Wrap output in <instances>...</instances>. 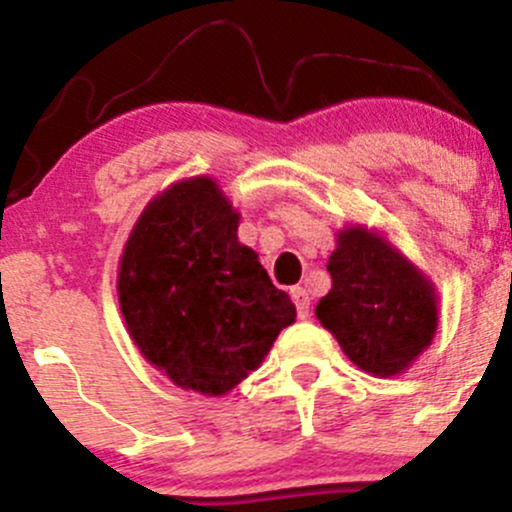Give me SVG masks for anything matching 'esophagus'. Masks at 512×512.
<instances>
[{
  "mask_svg": "<svg viewBox=\"0 0 512 512\" xmlns=\"http://www.w3.org/2000/svg\"><path fill=\"white\" fill-rule=\"evenodd\" d=\"M292 299L297 304V314L299 319H307L309 317V294L304 287H294L292 289Z\"/></svg>",
  "mask_w": 512,
  "mask_h": 512,
  "instance_id": "1",
  "label": "esophagus"
}]
</instances>
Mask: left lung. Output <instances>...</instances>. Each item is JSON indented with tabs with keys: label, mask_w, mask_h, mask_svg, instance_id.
Instances as JSON below:
<instances>
[{
	"label": "left lung",
	"mask_w": 512,
	"mask_h": 512,
	"mask_svg": "<svg viewBox=\"0 0 512 512\" xmlns=\"http://www.w3.org/2000/svg\"><path fill=\"white\" fill-rule=\"evenodd\" d=\"M332 289L317 319L371 376H399L428 349L438 327L433 282L379 230L347 225L327 262Z\"/></svg>",
	"instance_id": "1"
}]
</instances>
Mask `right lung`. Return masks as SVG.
<instances>
[{"label": "right lung", "instance_id": "obj_1", "mask_svg": "<svg viewBox=\"0 0 512 512\" xmlns=\"http://www.w3.org/2000/svg\"><path fill=\"white\" fill-rule=\"evenodd\" d=\"M237 225L213 178L178 180L143 208L118 265V304L138 352L203 396H223L260 369L297 317Z\"/></svg>", "mask_w": 512, "mask_h": 512}]
</instances>
